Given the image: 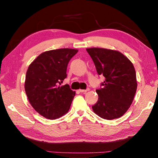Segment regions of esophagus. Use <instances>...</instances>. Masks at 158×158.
<instances>
[{
  "instance_id": "34e87169",
  "label": "esophagus",
  "mask_w": 158,
  "mask_h": 158,
  "mask_svg": "<svg viewBox=\"0 0 158 158\" xmlns=\"http://www.w3.org/2000/svg\"><path fill=\"white\" fill-rule=\"evenodd\" d=\"M89 89H85V90H84V89H79V91L81 92V93H86L87 91H89Z\"/></svg>"
}]
</instances>
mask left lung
Listing matches in <instances>:
<instances>
[{"mask_svg":"<svg viewBox=\"0 0 158 158\" xmlns=\"http://www.w3.org/2000/svg\"><path fill=\"white\" fill-rule=\"evenodd\" d=\"M99 75L105 77L96 90L98 100L93 110L104 119L118 118L130 108L137 88L133 64L118 51L104 48L86 49Z\"/></svg>","mask_w":158,"mask_h":158,"instance_id":"left-lung-1","label":"left lung"}]
</instances>
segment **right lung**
<instances>
[{
    "label": "right lung",
    "mask_w": 158,
    "mask_h": 158,
    "mask_svg": "<svg viewBox=\"0 0 158 158\" xmlns=\"http://www.w3.org/2000/svg\"><path fill=\"white\" fill-rule=\"evenodd\" d=\"M77 49H58L40 54L26 72L25 91L29 102L41 116L58 118L68 113L75 95L69 85H60L67 67Z\"/></svg>",
    "instance_id": "right-lung-1"
}]
</instances>
